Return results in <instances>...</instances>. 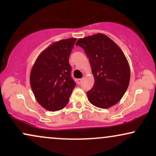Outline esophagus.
I'll return each mask as SVG.
<instances>
[{"label":"esophagus","mask_w":156,"mask_h":156,"mask_svg":"<svg viewBox=\"0 0 156 156\" xmlns=\"http://www.w3.org/2000/svg\"><path fill=\"white\" fill-rule=\"evenodd\" d=\"M82 80H83V79H82V78H79V79H77V83H78V84H80L82 82Z\"/></svg>","instance_id":"1"}]
</instances>
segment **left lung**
<instances>
[{"mask_svg":"<svg viewBox=\"0 0 156 156\" xmlns=\"http://www.w3.org/2000/svg\"><path fill=\"white\" fill-rule=\"evenodd\" d=\"M76 45L88 56L94 83L87 93L94 106L108 108L122 99L129 85L130 66L120 48L103 34L80 38Z\"/></svg>","mask_w":156,"mask_h":156,"instance_id":"8db88e82","label":"left lung"}]
</instances>
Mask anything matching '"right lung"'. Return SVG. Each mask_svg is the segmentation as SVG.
<instances>
[{
  "label": "right lung",
  "instance_id": "1",
  "mask_svg": "<svg viewBox=\"0 0 156 156\" xmlns=\"http://www.w3.org/2000/svg\"><path fill=\"white\" fill-rule=\"evenodd\" d=\"M76 41V38H69L52 43L39 55L31 68L32 92L46 110L56 112L64 108L76 87L69 63Z\"/></svg>",
  "mask_w": 156,
  "mask_h": 156
}]
</instances>
